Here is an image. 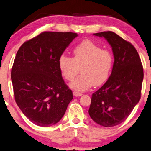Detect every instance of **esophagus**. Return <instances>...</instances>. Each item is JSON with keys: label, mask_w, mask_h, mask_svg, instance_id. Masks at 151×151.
I'll list each match as a JSON object with an SVG mask.
<instances>
[{"label": "esophagus", "mask_w": 151, "mask_h": 151, "mask_svg": "<svg viewBox=\"0 0 151 151\" xmlns=\"http://www.w3.org/2000/svg\"><path fill=\"white\" fill-rule=\"evenodd\" d=\"M73 95L75 96H81L82 94H83L82 93L79 92H77V91H74V92H73Z\"/></svg>", "instance_id": "obj_1"}]
</instances>
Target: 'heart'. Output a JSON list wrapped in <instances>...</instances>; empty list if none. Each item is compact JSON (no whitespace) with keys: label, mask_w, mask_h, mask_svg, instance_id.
<instances>
[{"label":"heart","mask_w":151,"mask_h":151,"mask_svg":"<svg viewBox=\"0 0 151 151\" xmlns=\"http://www.w3.org/2000/svg\"><path fill=\"white\" fill-rule=\"evenodd\" d=\"M73 57L61 55L58 66L65 80L75 78L81 68V75L70 83L73 89L84 91L93 85L99 86L109 79L112 70L114 58L109 50L102 49L90 40H84L73 50Z\"/></svg>","instance_id":"obj_1"}]
</instances>
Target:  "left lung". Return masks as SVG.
<instances>
[{
  "mask_svg": "<svg viewBox=\"0 0 151 151\" xmlns=\"http://www.w3.org/2000/svg\"><path fill=\"white\" fill-rule=\"evenodd\" d=\"M111 45L114 63L106 83L92 95L89 114L106 127L120 124L130 115L141 99L144 69L135 47L113 31L94 33Z\"/></svg>",
  "mask_w": 151,
  "mask_h": 151,
  "instance_id": "1",
  "label": "left lung"
}]
</instances>
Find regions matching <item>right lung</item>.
I'll list each match as a JSON object with an SVG mask.
<instances>
[{
	"label": "right lung",
	"mask_w": 151,
	"mask_h": 151,
	"mask_svg": "<svg viewBox=\"0 0 151 151\" xmlns=\"http://www.w3.org/2000/svg\"><path fill=\"white\" fill-rule=\"evenodd\" d=\"M78 34L44 31L22 45L11 70L14 99L31 122L50 127L61 120L73 92L64 83L58 59Z\"/></svg>",
	"instance_id": "add662e5"
}]
</instances>
